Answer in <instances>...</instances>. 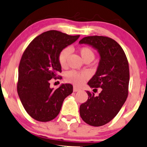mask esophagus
<instances>
[{"label":"esophagus","instance_id":"obj_1","mask_svg":"<svg viewBox=\"0 0 147 147\" xmlns=\"http://www.w3.org/2000/svg\"><path fill=\"white\" fill-rule=\"evenodd\" d=\"M79 90H80V89L78 88H77L75 86L73 87V91H74V92H77V91H79Z\"/></svg>","mask_w":147,"mask_h":147}]
</instances>
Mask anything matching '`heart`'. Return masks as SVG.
<instances>
[{
	"label": "heart",
	"instance_id": "obj_1",
	"mask_svg": "<svg viewBox=\"0 0 147 147\" xmlns=\"http://www.w3.org/2000/svg\"><path fill=\"white\" fill-rule=\"evenodd\" d=\"M79 53L84 61H92L95 58V53L92 49L88 46H82L79 49ZM71 50L69 48H65L60 52L59 55V63L62 68H65L67 65V61L70 55ZM89 77L87 72H78L75 70H71L67 72L65 76V79L67 82L71 83L75 86H81L84 84L85 80Z\"/></svg>",
	"mask_w": 147,
	"mask_h": 147
}]
</instances>
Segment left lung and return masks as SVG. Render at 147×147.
Wrapping results in <instances>:
<instances>
[{
    "label": "left lung",
    "mask_w": 147,
    "mask_h": 147,
    "mask_svg": "<svg viewBox=\"0 0 147 147\" xmlns=\"http://www.w3.org/2000/svg\"><path fill=\"white\" fill-rule=\"evenodd\" d=\"M79 43H86L97 49L100 61L95 75L88 82L93 91L101 88L96 96L87 91L88 98L81 104L79 113L86 124L101 126L117 115L129 95V62L122 47L107 36L84 37Z\"/></svg>",
    "instance_id": "left-lung-1"
}]
</instances>
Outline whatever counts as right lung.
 Wrapping results in <instances>:
<instances>
[{
    "instance_id": "right-lung-1",
    "label": "right lung",
    "mask_w": 147,
    "mask_h": 147,
    "mask_svg": "<svg viewBox=\"0 0 147 147\" xmlns=\"http://www.w3.org/2000/svg\"><path fill=\"white\" fill-rule=\"evenodd\" d=\"M70 36L50 30L34 38L22 55L18 66L17 92L28 115L39 122H49L58 115L64 99L72 92V85L62 84L54 90L52 79H62L59 63L60 52L77 40Z\"/></svg>"
}]
</instances>
